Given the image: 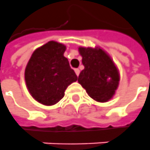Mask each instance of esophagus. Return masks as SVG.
<instances>
[{"mask_svg":"<svg viewBox=\"0 0 150 150\" xmlns=\"http://www.w3.org/2000/svg\"><path fill=\"white\" fill-rule=\"evenodd\" d=\"M74 71H75V73L77 74V76H78V75H79V73H80V70H79L78 68H75V69H74Z\"/></svg>","mask_w":150,"mask_h":150,"instance_id":"esophagus-1","label":"esophagus"}]
</instances>
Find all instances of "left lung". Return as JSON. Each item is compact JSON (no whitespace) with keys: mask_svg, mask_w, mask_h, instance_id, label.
<instances>
[{"mask_svg":"<svg viewBox=\"0 0 150 150\" xmlns=\"http://www.w3.org/2000/svg\"><path fill=\"white\" fill-rule=\"evenodd\" d=\"M84 69L78 82L90 97L99 102L112 98L119 85V71L108 54L101 48H78Z\"/></svg>","mask_w":150,"mask_h":150,"instance_id":"8db88e82","label":"left lung"}]
</instances>
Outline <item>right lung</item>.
Wrapping results in <instances>:
<instances>
[{"instance_id":"obj_1","label":"right lung","mask_w":150,"mask_h":150,"mask_svg":"<svg viewBox=\"0 0 150 150\" xmlns=\"http://www.w3.org/2000/svg\"><path fill=\"white\" fill-rule=\"evenodd\" d=\"M66 46L49 41L31 55L25 71L26 86L33 98L45 105H53L63 96L67 87L77 77L63 56Z\"/></svg>"}]
</instances>
